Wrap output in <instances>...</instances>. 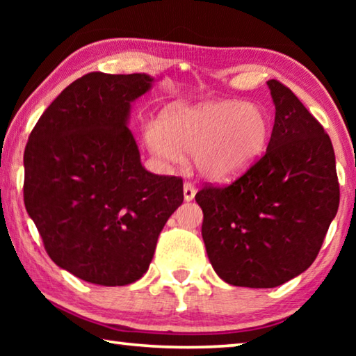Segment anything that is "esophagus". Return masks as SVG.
I'll return each mask as SVG.
<instances>
[{
	"mask_svg": "<svg viewBox=\"0 0 356 356\" xmlns=\"http://www.w3.org/2000/svg\"><path fill=\"white\" fill-rule=\"evenodd\" d=\"M195 195H196L195 186H193L190 182H185L184 184V200L185 201H193V200H195Z\"/></svg>",
	"mask_w": 356,
	"mask_h": 356,
	"instance_id": "34e87169",
	"label": "esophagus"
}]
</instances>
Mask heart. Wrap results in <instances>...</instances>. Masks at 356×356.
I'll return each instance as SVG.
<instances>
[{
  "mask_svg": "<svg viewBox=\"0 0 356 356\" xmlns=\"http://www.w3.org/2000/svg\"><path fill=\"white\" fill-rule=\"evenodd\" d=\"M270 119L262 106L240 102L172 104L159 122L144 129V144L156 159L182 165L195 156L202 177L225 182L254 163L270 140Z\"/></svg>",
  "mask_w": 356,
  "mask_h": 356,
  "instance_id": "heart-1",
  "label": "heart"
}]
</instances>
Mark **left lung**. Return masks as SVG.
Instances as JSON below:
<instances>
[{
  "label": "left lung",
  "mask_w": 356,
  "mask_h": 356,
  "mask_svg": "<svg viewBox=\"0 0 356 356\" xmlns=\"http://www.w3.org/2000/svg\"><path fill=\"white\" fill-rule=\"evenodd\" d=\"M267 84L276 110L267 152L231 185L195 196L216 275L252 289L281 286L309 268L339 207L330 136L291 89Z\"/></svg>",
  "instance_id": "obj_1"
}]
</instances>
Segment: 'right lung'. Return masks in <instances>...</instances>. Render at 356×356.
<instances>
[{
    "instance_id": "1",
    "label": "right lung",
    "mask_w": 356,
    "mask_h": 356,
    "mask_svg": "<svg viewBox=\"0 0 356 356\" xmlns=\"http://www.w3.org/2000/svg\"><path fill=\"white\" fill-rule=\"evenodd\" d=\"M155 80L92 72L51 102L25 147L23 197L58 267L100 286L147 272L182 179L144 170L129 130L131 102Z\"/></svg>"
}]
</instances>
